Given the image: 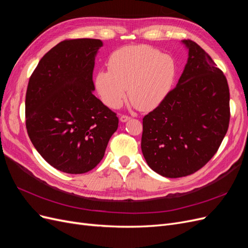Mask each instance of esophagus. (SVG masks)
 I'll list each match as a JSON object with an SVG mask.
<instances>
[{
	"label": "esophagus",
	"mask_w": 248,
	"mask_h": 248,
	"mask_svg": "<svg viewBox=\"0 0 248 248\" xmlns=\"http://www.w3.org/2000/svg\"><path fill=\"white\" fill-rule=\"evenodd\" d=\"M130 119V117H128V116H120V121H121V122H127V121H128V120Z\"/></svg>",
	"instance_id": "34e87169"
}]
</instances>
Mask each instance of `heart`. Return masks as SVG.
I'll use <instances>...</instances> for the list:
<instances>
[{
	"mask_svg": "<svg viewBox=\"0 0 248 248\" xmlns=\"http://www.w3.org/2000/svg\"><path fill=\"white\" fill-rule=\"evenodd\" d=\"M108 68L96 73L95 87L103 103L114 109L121 107L127 89L133 107L157 108L171 92L178 72L174 57L145 44L115 50Z\"/></svg>",
	"mask_w": 248,
	"mask_h": 248,
	"instance_id": "b5f03b06",
	"label": "heart"
}]
</instances>
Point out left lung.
Wrapping results in <instances>:
<instances>
[{
  "mask_svg": "<svg viewBox=\"0 0 248 248\" xmlns=\"http://www.w3.org/2000/svg\"><path fill=\"white\" fill-rule=\"evenodd\" d=\"M175 89L142 119L141 152L148 166L167 178L193 174L212 158L230 122V91L222 71L191 40Z\"/></svg>",
  "mask_w": 248,
  "mask_h": 248,
  "instance_id": "obj_1",
  "label": "left lung"
}]
</instances>
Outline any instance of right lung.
Wrapping results in <instances>:
<instances>
[{"mask_svg": "<svg viewBox=\"0 0 248 248\" xmlns=\"http://www.w3.org/2000/svg\"><path fill=\"white\" fill-rule=\"evenodd\" d=\"M103 43L72 39L40 60L26 95V126L32 144L51 167L84 174L104 156L118 129L114 111L95 97L93 69Z\"/></svg>", "mask_w": 248, "mask_h": 248, "instance_id": "right-lung-1", "label": "right lung"}]
</instances>
